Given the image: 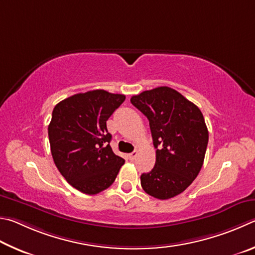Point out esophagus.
<instances>
[{"label": "esophagus", "instance_id": "34e87169", "mask_svg": "<svg viewBox=\"0 0 255 255\" xmlns=\"http://www.w3.org/2000/svg\"><path fill=\"white\" fill-rule=\"evenodd\" d=\"M136 157H137V151H133L132 153L128 154V158H130V160H134Z\"/></svg>", "mask_w": 255, "mask_h": 255}]
</instances>
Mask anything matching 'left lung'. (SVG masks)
<instances>
[{
  "mask_svg": "<svg viewBox=\"0 0 255 255\" xmlns=\"http://www.w3.org/2000/svg\"><path fill=\"white\" fill-rule=\"evenodd\" d=\"M149 120L155 164L141 175L146 194L169 199L191 185L203 167L208 130L202 112L175 89L161 86L131 97Z\"/></svg>",
  "mask_w": 255,
  "mask_h": 255,
  "instance_id": "left-lung-1",
  "label": "left lung"
}]
</instances>
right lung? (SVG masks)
<instances>
[{
	"label": "right lung",
	"mask_w": 255,
	"mask_h": 255,
	"mask_svg": "<svg viewBox=\"0 0 255 255\" xmlns=\"http://www.w3.org/2000/svg\"><path fill=\"white\" fill-rule=\"evenodd\" d=\"M125 101V95L95 89L75 94L58 103L48 127L56 167L79 191L96 195L113 184L124 159L110 142L106 121Z\"/></svg>",
	"instance_id": "right-lung-1"
}]
</instances>
